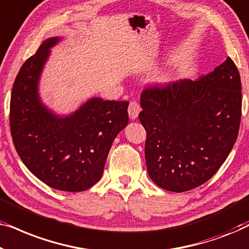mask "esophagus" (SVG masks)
<instances>
[{
	"mask_svg": "<svg viewBox=\"0 0 249 249\" xmlns=\"http://www.w3.org/2000/svg\"><path fill=\"white\" fill-rule=\"evenodd\" d=\"M141 105H139L137 102L136 101H132L129 103V107H128V113H129V117H130L131 120H135L136 118L138 117L139 112H141Z\"/></svg>",
	"mask_w": 249,
	"mask_h": 249,
	"instance_id": "1",
	"label": "esophagus"
}]
</instances>
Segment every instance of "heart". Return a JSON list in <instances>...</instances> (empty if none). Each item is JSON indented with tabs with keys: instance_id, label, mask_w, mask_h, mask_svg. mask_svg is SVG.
<instances>
[{
	"instance_id": "b5f03b06",
	"label": "heart",
	"mask_w": 249,
	"mask_h": 249,
	"mask_svg": "<svg viewBox=\"0 0 249 249\" xmlns=\"http://www.w3.org/2000/svg\"><path fill=\"white\" fill-rule=\"evenodd\" d=\"M170 80V77L169 76H161L158 79V81L160 84H162V85H164V84H166L168 83V81Z\"/></svg>"
}]
</instances>
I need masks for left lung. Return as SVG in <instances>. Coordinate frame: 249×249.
<instances>
[{
	"mask_svg": "<svg viewBox=\"0 0 249 249\" xmlns=\"http://www.w3.org/2000/svg\"><path fill=\"white\" fill-rule=\"evenodd\" d=\"M141 107L149 178L169 192L194 189L215 175L237 141L239 71L227 57L212 72L194 81L146 88Z\"/></svg>",
	"mask_w": 249,
	"mask_h": 249,
	"instance_id": "obj_1",
	"label": "left lung"
}]
</instances>
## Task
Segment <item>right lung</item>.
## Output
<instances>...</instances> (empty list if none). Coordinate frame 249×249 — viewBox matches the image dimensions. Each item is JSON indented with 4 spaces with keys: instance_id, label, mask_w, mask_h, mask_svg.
<instances>
[{
    "instance_id": "obj_1",
    "label": "right lung",
    "mask_w": 249,
    "mask_h": 249,
    "mask_svg": "<svg viewBox=\"0 0 249 249\" xmlns=\"http://www.w3.org/2000/svg\"><path fill=\"white\" fill-rule=\"evenodd\" d=\"M60 40L45 39L22 64L11 93L10 128L17 153L34 176L54 189L78 193L101 179L112 142L128 124L129 102L93 97L66 117L45 107L39 78Z\"/></svg>"
}]
</instances>
